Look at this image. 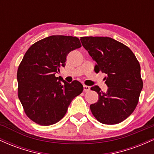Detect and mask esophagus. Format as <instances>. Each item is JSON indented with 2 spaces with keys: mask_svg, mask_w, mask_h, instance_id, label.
<instances>
[{
  "mask_svg": "<svg viewBox=\"0 0 154 154\" xmlns=\"http://www.w3.org/2000/svg\"><path fill=\"white\" fill-rule=\"evenodd\" d=\"M90 89H91V88L89 87V86H87V85H83V90H84L85 92H88L90 91Z\"/></svg>",
  "mask_w": 154,
  "mask_h": 154,
  "instance_id": "34e87169",
  "label": "esophagus"
}]
</instances>
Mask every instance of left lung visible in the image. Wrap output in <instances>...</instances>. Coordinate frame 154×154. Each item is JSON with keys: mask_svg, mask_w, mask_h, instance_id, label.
<instances>
[{"mask_svg": "<svg viewBox=\"0 0 154 154\" xmlns=\"http://www.w3.org/2000/svg\"><path fill=\"white\" fill-rule=\"evenodd\" d=\"M80 40L95 61V72L106 75V92L98 85L91 88L98 94V101L90 106L92 114L105 125L121 122L135 110L143 89L138 61L128 46L114 39L82 37Z\"/></svg>", "mask_w": 154, "mask_h": 154, "instance_id": "1", "label": "left lung"}]
</instances>
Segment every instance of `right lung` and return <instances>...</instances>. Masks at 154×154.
Masks as SVG:
<instances>
[{"instance_id":"right-lung-1","label":"right lung","mask_w":154,"mask_h":154,"mask_svg":"<svg viewBox=\"0 0 154 154\" xmlns=\"http://www.w3.org/2000/svg\"><path fill=\"white\" fill-rule=\"evenodd\" d=\"M81 46L76 37L52 35L36 42L24 54L17 71L18 95L26 116L35 123L58 122L82 92L78 81L68 83L55 76L66 65L69 53Z\"/></svg>"}]
</instances>
